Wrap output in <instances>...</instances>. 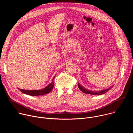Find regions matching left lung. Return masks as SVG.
<instances>
[{
  "instance_id": "8db88e82",
  "label": "left lung",
  "mask_w": 133,
  "mask_h": 133,
  "mask_svg": "<svg viewBox=\"0 0 133 133\" xmlns=\"http://www.w3.org/2000/svg\"><path fill=\"white\" fill-rule=\"evenodd\" d=\"M78 87L79 89L82 92H83L84 93H85V94H90V95H102V94H105V92H106L108 90H109L111 88H109L108 89H106L105 90H103L99 91H90V90H88L87 89H86L83 86L80 85V84L79 83L78 84Z\"/></svg>"
}]
</instances>
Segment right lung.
Segmentation results:
<instances>
[{
    "label": "right lung",
    "instance_id": "add662e5",
    "mask_svg": "<svg viewBox=\"0 0 133 133\" xmlns=\"http://www.w3.org/2000/svg\"><path fill=\"white\" fill-rule=\"evenodd\" d=\"M55 76L54 77V78L52 79L51 83L49 84L47 87L44 88V89H41V90H24V89H19L21 92H22L24 94L29 95L32 96H39V95H44L45 94H47L52 89L54 85V80Z\"/></svg>",
    "mask_w": 133,
    "mask_h": 133
}]
</instances>
